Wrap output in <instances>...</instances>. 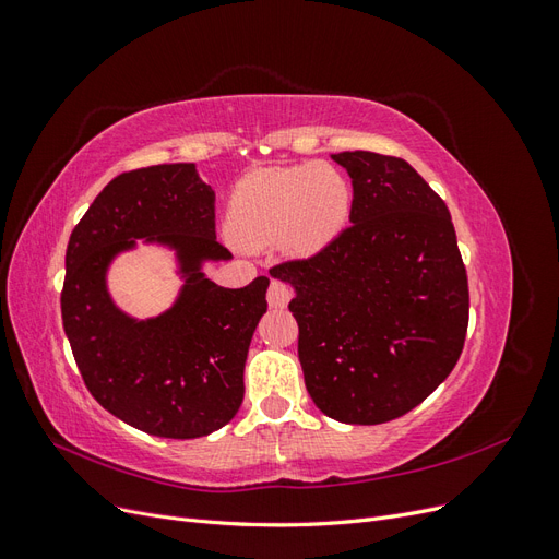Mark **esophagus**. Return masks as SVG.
Masks as SVG:
<instances>
[{"label":"esophagus","mask_w":559,"mask_h":559,"mask_svg":"<svg viewBox=\"0 0 559 559\" xmlns=\"http://www.w3.org/2000/svg\"><path fill=\"white\" fill-rule=\"evenodd\" d=\"M292 286L284 284L282 280H273L270 282V289H267V306L270 308H286L292 300Z\"/></svg>","instance_id":"34e87169"}]
</instances>
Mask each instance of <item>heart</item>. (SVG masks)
<instances>
[{"label":"heart","instance_id":"1","mask_svg":"<svg viewBox=\"0 0 559 559\" xmlns=\"http://www.w3.org/2000/svg\"><path fill=\"white\" fill-rule=\"evenodd\" d=\"M352 207V186L326 163L263 167L238 181L228 202L226 226L235 245L261 249L280 245L286 257H312L343 230Z\"/></svg>","mask_w":559,"mask_h":559}]
</instances>
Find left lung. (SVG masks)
I'll list each match as a JSON object with an SVG mask.
<instances>
[{"label": "left lung", "mask_w": 559, "mask_h": 559, "mask_svg": "<svg viewBox=\"0 0 559 559\" xmlns=\"http://www.w3.org/2000/svg\"><path fill=\"white\" fill-rule=\"evenodd\" d=\"M331 158L352 177V224L273 277L296 292L289 310L317 408L382 425L425 401L460 359L466 267L448 205L408 163L373 151Z\"/></svg>", "instance_id": "8db88e82"}]
</instances>
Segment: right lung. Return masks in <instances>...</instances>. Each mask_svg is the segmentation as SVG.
<instances>
[{
    "mask_svg": "<svg viewBox=\"0 0 559 559\" xmlns=\"http://www.w3.org/2000/svg\"><path fill=\"white\" fill-rule=\"evenodd\" d=\"M138 239L178 251L176 306L134 320L115 308L106 270ZM230 251L216 242L214 191L193 163L151 165L111 179L70 235L62 326L81 378L105 411L160 438H200L235 417L251 335L267 310V277L224 289L202 273Z\"/></svg>",
    "mask_w": 559,
    "mask_h": 559,
    "instance_id": "obj_1",
    "label": "right lung"
}]
</instances>
